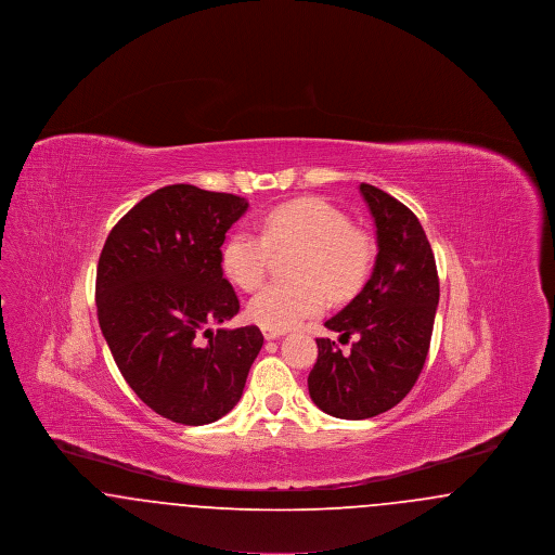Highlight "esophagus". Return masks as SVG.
<instances>
[{"label":"esophagus","instance_id":"34e87169","mask_svg":"<svg viewBox=\"0 0 555 555\" xmlns=\"http://www.w3.org/2000/svg\"><path fill=\"white\" fill-rule=\"evenodd\" d=\"M281 337H283V331H268V328H264L266 341H274V339H281Z\"/></svg>","mask_w":555,"mask_h":555}]
</instances>
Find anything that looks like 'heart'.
<instances>
[{"mask_svg":"<svg viewBox=\"0 0 555 555\" xmlns=\"http://www.w3.org/2000/svg\"><path fill=\"white\" fill-rule=\"evenodd\" d=\"M260 233L233 231L222 245V268L237 287L254 291L264 281L270 249L297 247L289 268L293 281L266 285L247 306V314L262 328L287 331L304 318L318 317L328 301L326 288L345 299L369 276L372 241L324 199L301 197L270 208Z\"/></svg>","mask_w":555,"mask_h":555,"instance_id":"heart-1","label":"heart"}]
</instances>
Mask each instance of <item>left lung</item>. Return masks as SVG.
Here are the masks:
<instances>
[{
  "label": "left lung",
  "instance_id": "obj_1",
  "mask_svg": "<svg viewBox=\"0 0 555 555\" xmlns=\"http://www.w3.org/2000/svg\"><path fill=\"white\" fill-rule=\"evenodd\" d=\"M376 227L378 254L369 283L337 317L324 322L339 333L341 351L317 339L308 376L310 397L335 418L364 421L397 405L416 385L428 353L439 276L430 243L414 211L376 186L360 185Z\"/></svg>",
  "mask_w": 555,
  "mask_h": 555
}]
</instances>
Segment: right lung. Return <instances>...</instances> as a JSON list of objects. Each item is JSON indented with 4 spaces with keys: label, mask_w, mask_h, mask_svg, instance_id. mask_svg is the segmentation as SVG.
Returning a JSON list of instances; mask_svg holds the SVG:
<instances>
[{
    "label": "right lung",
    "mask_w": 555,
    "mask_h": 555,
    "mask_svg": "<svg viewBox=\"0 0 555 555\" xmlns=\"http://www.w3.org/2000/svg\"><path fill=\"white\" fill-rule=\"evenodd\" d=\"M247 206L233 193L162 186L116 222L102 249L95 304L107 347L137 397L172 423L229 414L264 345L254 324L210 328L238 312L220 247Z\"/></svg>",
    "instance_id": "obj_1"
}]
</instances>
